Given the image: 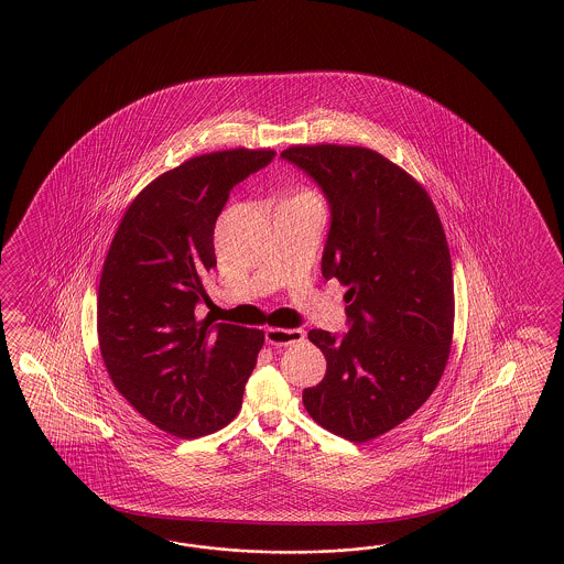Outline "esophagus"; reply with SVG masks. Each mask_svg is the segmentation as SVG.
<instances>
[{
  "label": "esophagus",
  "mask_w": 564,
  "mask_h": 564,
  "mask_svg": "<svg viewBox=\"0 0 564 564\" xmlns=\"http://www.w3.org/2000/svg\"><path fill=\"white\" fill-rule=\"evenodd\" d=\"M264 337H267L269 345L285 347V345H291V343L302 341V339L306 337V333H304L302 328H279V326H271V328H267Z\"/></svg>",
  "instance_id": "obj_1"
}]
</instances>
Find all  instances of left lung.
<instances>
[{
	"label": "left lung",
	"instance_id": "1",
	"mask_svg": "<svg viewBox=\"0 0 564 564\" xmlns=\"http://www.w3.org/2000/svg\"><path fill=\"white\" fill-rule=\"evenodd\" d=\"M281 156L325 192L323 276L347 288L349 330L307 333L326 375L302 401L328 432L368 443L420 410L446 368L455 291L443 223L426 188L372 149L295 144Z\"/></svg>",
	"mask_w": 564,
	"mask_h": 564
}]
</instances>
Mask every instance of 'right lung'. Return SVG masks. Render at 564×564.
<instances>
[{
  "label": "right lung",
  "instance_id": "1",
  "mask_svg": "<svg viewBox=\"0 0 564 564\" xmlns=\"http://www.w3.org/2000/svg\"><path fill=\"white\" fill-rule=\"evenodd\" d=\"M271 149L198 154L161 173L126 208L102 262L97 335L118 393L153 426L198 438L227 426L257 366L260 328L198 321L217 267L213 231L229 192Z\"/></svg>",
  "mask_w": 564,
  "mask_h": 564
}]
</instances>
